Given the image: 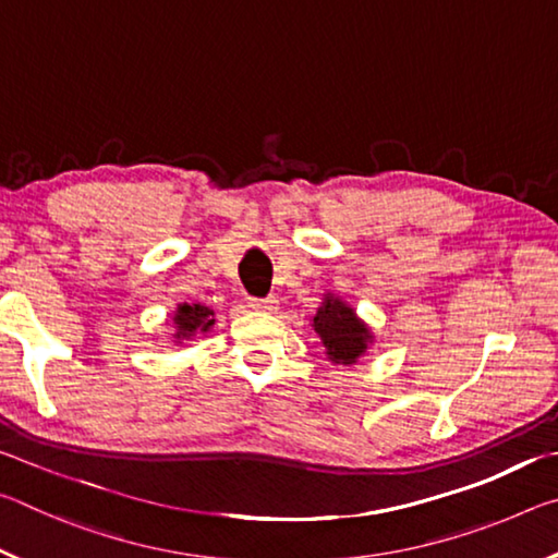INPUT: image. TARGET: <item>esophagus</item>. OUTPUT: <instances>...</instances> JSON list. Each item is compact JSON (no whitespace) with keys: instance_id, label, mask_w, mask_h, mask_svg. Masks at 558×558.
Segmentation results:
<instances>
[{"instance_id":"34e87169","label":"esophagus","mask_w":558,"mask_h":558,"mask_svg":"<svg viewBox=\"0 0 558 558\" xmlns=\"http://www.w3.org/2000/svg\"><path fill=\"white\" fill-rule=\"evenodd\" d=\"M248 307L260 310V313H276L278 310V300L276 298H251Z\"/></svg>"}]
</instances>
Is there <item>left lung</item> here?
Here are the masks:
<instances>
[{
    "mask_svg": "<svg viewBox=\"0 0 558 558\" xmlns=\"http://www.w3.org/2000/svg\"><path fill=\"white\" fill-rule=\"evenodd\" d=\"M313 327L325 347V354L332 364L352 366L374 344V332L352 305L342 298L327 292L323 305L317 307Z\"/></svg>",
    "mask_w": 558,
    "mask_h": 558,
    "instance_id": "left-lung-1",
    "label": "left lung"
}]
</instances>
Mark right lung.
Here are the masks:
<instances>
[{
    "instance_id": "1",
    "label": "right lung",
    "mask_w": 558,
    "mask_h": 558,
    "mask_svg": "<svg viewBox=\"0 0 558 558\" xmlns=\"http://www.w3.org/2000/svg\"><path fill=\"white\" fill-rule=\"evenodd\" d=\"M174 342L182 344L184 339H194L199 332H209L214 327V310L202 305V302H182L174 310Z\"/></svg>"
}]
</instances>
